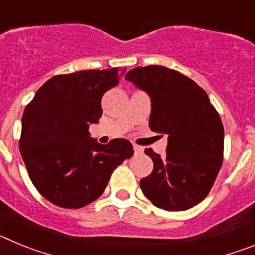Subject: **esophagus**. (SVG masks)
Segmentation results:
<instances>
[{"label": "esophagus", "instance_id": "1", "mask_svg": "<svg viewBox=\"0 0 255 255\" xmlns=\"http://www.w3.org/2000/svg\"><path fill=\"white\" fill-rule=\"evenodd\" d=\"M132 148H134V152L136 153V154H140V153H143V148L139 147V145H135L134 144V147Z\"/></svg>", "mask_w": 255, "mask_h": 255}]
</instances>
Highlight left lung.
Listing matches in <instances>:
<instances>
[{"label": "left lung", "mask_w": 255, "mask_h": 255, "mask_svg": "<svg viewBox=\"0 0 255 255\" xmlns=\"http://www.w3.org/2000/svg\"><path fill=\"white\" fill-rule=\"evenodd\" d=\"M150 98V130L168 135L166 154L150 148L143 194L158 208L186 211L208 195L224 158V126L206 92L188 76L164 66L135 67L125 75Z\"/></svg>", "instance_id": "left-lung-1"}]
</instances>
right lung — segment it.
<instances>
[{"label":"right lung","instance_id":"right-lung-1","mask_svg":"<svg viewBox=\"0 0 255 255\" xmlns=\"http://www.w3.org/2000/svg\"><path fill=\"white\" fill-rule=\"evenodd\" d=\"M124 73L115 67L56 75L24 110L20 153L33 185L51 203L82 208L94 202L134 153L126 139L103 145L88 131L102 116L103 94Z\"/></svg>","mask_w":255,"mask_h":255}]
</instances>
